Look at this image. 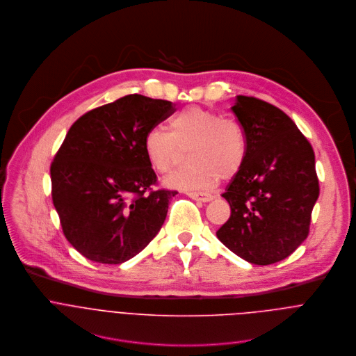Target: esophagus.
<instances>
[{"label":"esophagus","instance_id":"obj_1","mask_svg":"<svg viewBox=\"0 0 356 356\" xmlns=\"http://www.w3.org/2000/svg\"><path fill=\"white\" fill-rule=\"evenodd\" d=\"M188 196L192 197L193 200L203 202V203H207V202L213 200L211 195H207V193H203V192H188Z\"/></svg>","mask_w":356,"mask_h":356}]
</instances>
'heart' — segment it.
Listing matches in <instances>:
<instances>
[{
  "label": "heart",
  "mask_w": 356,
  "mask_h": 356,
  "mask_svg": "<svg viewBox=\"0 0 356 356\" xmlns=\"http://www.w3.org/2000/svg\"><path fill=\"white\" fill-rule=\"evenodd\" d=\"M189 150V164L165 179V186L181 191H204L213 188L220 178H234L243 167L248 153L242 127L221 114L188 107L177 113L168 132L152 129L143 139V150L152 170L170 172Z\"/></svg>",
  "instance_id": "heart-1"
}]
</instances>
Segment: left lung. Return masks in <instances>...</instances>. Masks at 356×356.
Listing matches in <instances>:
<instances>
[{
	"mask_svg": "<svg viewBox=\"0 0 356 356\" xmlns=\"http://www.w3.org/2000/svg\"><path fill=\"white\" fill-rule=\"evenodd\" d=\"M231 110L245 132L248 153L222 193L231 216L216 234L243 260L273 264L307 238L318 197L314 153L295 122L273 104L236 96Z\"/></svg>",
	"mask_w": 356,
	"mask_h": 356,
	"instance_id": "obj_1",
	"label": "left lung"
}]
</instances>
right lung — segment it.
<instances>
[{
  "instance_id": "1",
  "label": "right lung",
  "mask_w": 356,
  "mask_h": 356,
  "mask_svg": "<svg viewBox=\"0 0 356 356\" xmlns=\"http://www.w3.org/2000/svg\"><path fill=\"white\" fill-rule=\"evenodd\" d=\"M172 113L171 102L128 95L70 128L50 168L51 195L65 238L86 259L121 264L159 234L178 192L152 191L143 139Z\"/></svg>"
}]
</instances>
